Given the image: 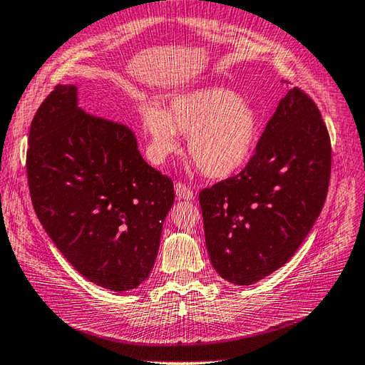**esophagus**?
I'll use <instances>...</instances> for the list:
<instances>
[{"instance_id":"1","label":"esophagus","mask_w":365,"mask_h":365,"mask_svg":"<svg viewBox=\"0 0 365 365\" xmlns=\"http://www.w3.org/2000/svg\"><path fill=\"white\" fill-rule=\"evenodd\" d=\"M175 195L177 199H187V201L195 197V192H192V190L187 187L183 182H175Z\"/></svg>"}]
</instances>
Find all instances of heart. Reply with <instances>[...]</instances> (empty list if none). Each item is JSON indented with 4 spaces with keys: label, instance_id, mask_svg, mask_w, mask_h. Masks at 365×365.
I'll use <instances>...</instances> for the list:
<instances>
[{
    "label": "heart",
    "instance_id": "obj_1",
    "mask_svg": "<svg viewBox=\"0 0 365 365\" xmlns=\"http://www.w3.org/2000/svg\"><path fill=\"white\" fill-rule=\"evenodd\" d=\"M148 155L161 163L177 152V133L188 135L187 150L202 174L223 178L244 166L256 144L259 120L237 93L221 87L191 90L170 99L166 110L140 109Z\"/></svg>",
    "mask_w": 365,
    "mask_h": 365
}]
</instances>
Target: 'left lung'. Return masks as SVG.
<instances>
[{
  "label": "left lung",
  "mask_w": 365,
  "mask_h": 365,
  "mask_svg": "<svg viewBox=\"0 0 365 365\" xmlns=\"http://www.w3.org/2000/svg\"><path fill=\"white\" fill-rule=\"evenodd\" d=\"M332 147L315 101L289 88L239 174L199 192L217 272L253 284L287 264L315 225L329 190Z\"/></svg>",
  "instance_id": "left-lung-1"
}]
</instances>
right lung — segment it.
I'll return each mask as SVG.
<instances>
[{
    "label": "right lung",
    "instance_id": "right-lung-1",
    "mask_svg": "<svg viewBox=\"0 0 365 365\" xmlns=\"http://www.w3.org/2000/svg\"><path fill=\"white\" fill-rule=\"evenodd\" d=\"M28 142L31 202L56 248L98 287H139L158 255L173 180L144 161L126 126L82 112L74 85L50 91Z\"/></svg>",
    "mask_w": 365,
    "mask_h": 365
}]
</instances>
